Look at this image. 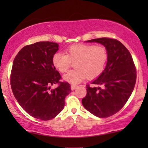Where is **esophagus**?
<instances>
[{"label":"esophagus","instance_id":"obj_1","mask_svg":"<svg viewBox=\"0 0 148 148\" xmlns=\"http://www.w3.org/2000/svg\"><path fill=\"white\" fill-rule=\"evenodd\" d=\"M77 87H78V86H75V85H72V86H71V89L72 90H74V89H76V88H77Z\"/></svg>","mask_w":148,"mask_h":148}]
</instances>
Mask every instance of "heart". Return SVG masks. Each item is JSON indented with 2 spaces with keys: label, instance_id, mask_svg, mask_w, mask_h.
Segmentation results:
<instances>
[{
  "label": "heart",
  "instance_id": "1",
  "mask_svg": "<svg viewBox=\"0 0 148 148\" xmlns=\"http://www.w3.org/2000/svg\"><path fill=\"white\" fill-rule=\"evenodd\" d=\"M108 59L106 47L102 44H76L65 50V54L57 52L52 57L56 69L61 73L66 72L74 63L75 69L64 76L66 81L78 84L85 77L91 80L103 73Z\"/></svg>",
  "mask_w": 148,
  "mask_h": 148
}]
</instances>
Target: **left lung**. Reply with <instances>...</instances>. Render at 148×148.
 Listing matches in <instances>:
<instances>
[{
  "label": "left lung",
  "mask_w": 148,
  "mask_h": 148,
  "mask_svg": "<svg viewBox=\"0 0 148 148\" xmlns=\"http://www.w3.org/2000/svg\"><path fill=\"white\" fill-rule=\"evenodd\" d=\"M87 42L104 45L108 59L103 73L91 83L99 87L87 85V94L82 99V104L97 117L112 116L125 106L133 91L136 66L129 50L117 40L104 37Z\"/></svg>",
  "instance_id": "left-lung-1"
}]
</instances>
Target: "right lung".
I'll use <instances>...</instances> for the list:
<instances>
[{"label":"right lung","mask_w":148,"mask_h":148,"mask_svg":"<svg viewBox=\"0 0 148 148\" xmlns=\"http://www.w3.org/2000/svg\"><path fill=\"white\" fill-rule=\"evenodd\" d=\"M59 49L57 43L38 42L23 47L15 57L10 85L15 98L30 116L47 121L57 116L71 92L68 82L56 70L52 57ZM53 84L58 85L51 89Z\"/></svg>","instance_id":"obj_1"}]
</instances>
